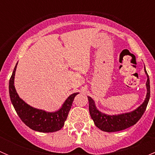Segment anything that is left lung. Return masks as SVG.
<instances>
[{
    "instance_id": "left-lung-1",
    "label": "left lung",
    "mask_w": 155,
    "mask_h": 155,
    "mask_svg": "<svg viewBox=\"0 0 155 155\" xmlns=\"http://www.w3.org/2000/svg\"><path fill=\"white\" fill-rule=\"evenodd\" d=\"M145 74L147 75V94L146 98L142 105L134 111L128 113L121 114L118 115H108L102 113L97 109L95 104L91 97H87L89 102V112L94 124L101 130L105 132H116L127 129L134 125L141 118L144 114L150 98V82L149 77L145 69Z\"/></svg>"
}]
</instances>
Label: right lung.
I'll list each match as a JSON object with an SVG mask.
<instances>
[{
	"label": "right lung",
	"instance_id": "add662e5",
	"mask_svg": "<svg viewBox=\"0 0 155 155\" xmlns=\"http://www.w3.org/2000/svg\"><path fill=\"white\" fill-rule=\"evenodd\" d=\"M17 64L9 82V92L11 102L19 118L31 129L38 132L51 133L61 129L64 125V121L68 118L74 97L79 93L70 95L62 105V107L57 112H47L31 107L18 97L14 86V78Z\"/></svg>",
	"mask_w": 155,
	"mask_h": 155
}]
</instances>
